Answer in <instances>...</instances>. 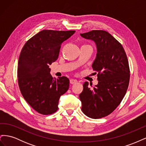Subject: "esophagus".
<instances>
[{
  "instance_id": "1",
  "label": "esophagus",
  "mask_w": 146,
  "mask_h": 146,
  "mask_svg": "<svg viewBox=\"0 0 146 146\" xmlns=\"http://www.w3.org/2000/svg\"><path fill=\"white\" fill-rule=\"evenodd\" d=\"M77 82V80H76V79H73V78H71L70 80V84H75Z\"/></svg>"
}]
</instances>
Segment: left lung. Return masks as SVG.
<instances>
[{"instance_id": "obj_1", "label": "left lung", "mask_w": 146, "mask_h": 146, "mask_svg": "<svg viewBox=\"0 0 146 146\" xmlns=\"http://www.w3.org/2000/svg\"><path fill=\"white\" fill-rule=\"evenodd\" d=\"M80 35L96 45L92 68L99 81L93 88L87 82L83 83L79 95L82 110L90 118H102L111 113L125 95L130 80L129 61L121 44L106 31L92 30Z\"/></svg>"}]
</instances>
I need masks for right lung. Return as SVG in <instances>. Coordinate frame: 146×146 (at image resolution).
<instances>
[{"label": "right lung", "mask_w": 146, "mask_h": 146, "mask_svg": "<svg viewBox=\"0 0 146 146\" xmlns=\"http://www.w3.org/2000/svg\"><path fill=\"white\" fill-rule=\"evenodd\" d=\"M75 32L43 30L29 39L21 52L17 65L19 89L27 102L41 114L55 113L60 96L69 89V79L53 78L49 65L58 59L62 42Z\"/></svg>", "instance_id": "obj_1"}]
</instances>
